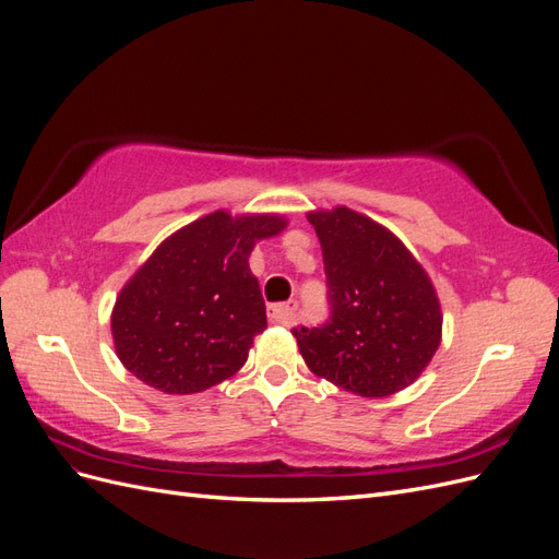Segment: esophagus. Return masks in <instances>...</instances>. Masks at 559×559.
<instances>
[{
  "label": "esophagus",
  "instance_id": "1",
  "mask_svg": "<svg viewBox=\"0 0 559 559\" xmlns=\"http://www.w3.org/2000/svg\"><path fill=\"white\" fill-rule=\"evenodd\" d=\"M296 310H298V302H282V306H270L267 308V319L273 321V324H282V326H292L296 321Z\"/></svg>",
  "mask_w": 559,
  "mask_h": 559
}]
</instances>
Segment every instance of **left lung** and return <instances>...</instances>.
<instances>
[{"label": "left lung", "mask_w": 559, "mask_h": 559, "mask_svg": "<svg viewBox=\"0 0 559 559\" xmlns=\"http://www.w3.org/2000/svg\"><path fill=\"white\" fill-rule=\"evenodd\" d=\"M324 253L331 319L294 329L317 378L382 399L413 384L441 345L443 312L431 277L382 224L349 207L308 212Z\"/></svg>", "instance_id": "obj_1"}]
</instances>
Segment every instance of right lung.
Here are the masks:
<instances>
[{"label": "right lung", "instance_id": "obj_1", "mask_svg": "<svg viewBox=\"0 0 559 559\" xmlns=\"http://www.w3.org/2000/svg\"><path fill=\"white\" fill-rule=\"evenodd\" d=\"M286 224L280 214L216 210L163 240L116 296V357L165 394L205 392L233 378L267 326L251 249Z\"/></svg>", "mask_w": 559, "mask_h": 559}]
</instances>
